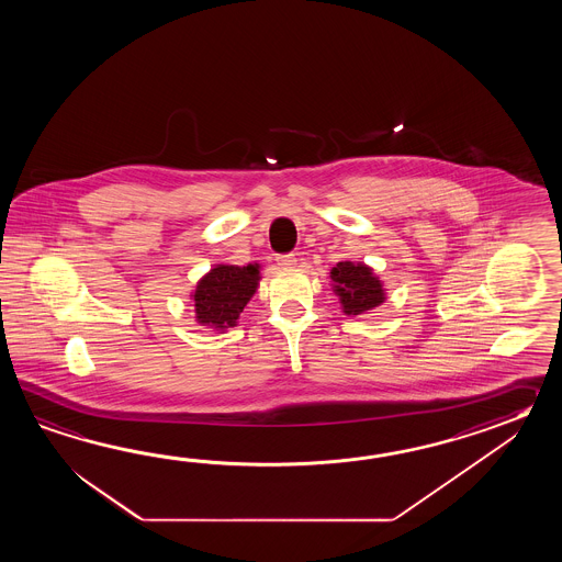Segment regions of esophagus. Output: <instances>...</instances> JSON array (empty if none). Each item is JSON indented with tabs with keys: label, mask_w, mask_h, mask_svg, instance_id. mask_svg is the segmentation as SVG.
Returning <instances> with one entry per match:
<instances>
[{
	"label": "esophagus",
	"mask_w": 562,
	"mask_h": 562,
	"mask_svg": "<svg viewBox=\"0 0 562 562\" xmlns=\"http://www.w3.org/2000/svg\"><path fill=\"white\" fill-rule=\"evenodd\" d=\"M295 263H297V259H295V255H291V252L277 255V265H281V267H293Z\"/></svg>",
	"instance_id": "1"
}]
</instances>
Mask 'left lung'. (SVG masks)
<instances>
[{
  "label": "left lung",
  "mask_w": 562,
  "mask_h": 562,
  "mask_svg": "<svg viewBox=\"0 0 562 562\" xmlns=\"http://www.w3.org/2000/svg\"><path fill=\"white\" fill-rule=\"evenodd\" d=\"M331 279L347 315H361L382 305L385 299L380 279L371 273L368 265L341 261L331 269Z\"/></svg>",
  "instance_id": "1"
}]
</instances>
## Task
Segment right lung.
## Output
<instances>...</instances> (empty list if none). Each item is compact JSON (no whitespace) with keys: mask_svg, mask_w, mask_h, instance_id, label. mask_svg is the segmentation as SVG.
Returning a JSON list of instances; mask_svg holds the SVG:
<instances>
[{"mask_svg":"<svg viewBox=\"0 0 562 562\" xmlns=\"http://www.w3.org/2000/svg\"><path fill=\"white\" fill-rule=\"evenodd\" d=\"M259 285V267L216 265L199 281L194 291L196 322L215 329L237 325L240 313Z\"/></svg>","mask_w":562,"mask_h":562,"instance_id":"right-lung-1","label":"right lung"}]
</instances>
